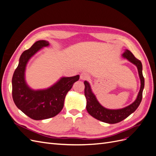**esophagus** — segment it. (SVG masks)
<instances>
[{
    "instance_id": "1",
    "label": "esophagus",
    "mask_w": 156,
    "mask_h": 156,
    "mask_svg": "<svg viewBox=\"0 0 156 156\" xmlns=\"http://www.w3.org/2000/svg\"><path fill=\"white\" fill-rule=\"evenodd\" d=\"M90 78L89 75L87 72H82L80 75V79L81 80H87Z\"/></svg>"
}]
</instances>
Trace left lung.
I'll return each mask as SVG.
<instances>
[{"label":"left lung","mask_w":156,"mask_h":156,"mask_svg":"<svg viewBox=\"0 0 156 156\" xmlns=\"http://www.w3.org/2000/svg\"><path fill=\"white\" fill-rule=\"evenodd\" d=\"M122 57L126 58L137 68L140 81V88L136 100L129 105L119 109H109L103 107L92 90L90 84L84 81V96L87 99V110L88 112L96 119L107 124H116L128 117L135 111L142 100L143 91L144 87V79L143 75V66L140 61L136 59L133 53L128 49H126L122 54Z\"/></svg>","instance_id":"obj_1"}]
</instances>
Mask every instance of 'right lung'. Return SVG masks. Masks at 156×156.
Returning <instances> with one entry per match:
<instances>
[{"instance_id": "obj_1", "label": "right lung", "mask_w": 156, "mask_h": 156, "mask_svg": "<svg viewBox=\"0 0 156 156\" xmlns=\"http://www.w3.org/2000/svg\"><path fill=\"white\" fill-rule=\"evenodd\" d=\"M49 41L39 40L21 54L12 77V97L14 103L30 119L40 120L57 115L64 107L65 97L77 81L79 75L62 77L50 87L34 90L25 80V70L29 60L42 48L48 47Z\"/></svg>"}]
</instances>
